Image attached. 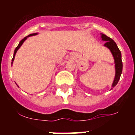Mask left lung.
I'll use <instances>...</instances> for the list:
<instances>
[{"mask_svg": "<svg viewBox=\"0 0 135 135\" xmlns=\"http://www.w3.org/2000/svg\"><path fill=\"white\" fill-rule=\"evenodd\" d=\"M100 35H101L102 40L107 41L104 44V46L109 49L110 51H111L112 54L113 55V57H114V62H115V75L112 87L114 88L117 85V84H118L122 73L123 64H122V54H121L120 50H119L115 42L112 39L110 38V37H108L107 35H104L103 33H101Z\"/></svg>", "mask_w": 135, "mask_h": 135, "instance_id": "1", "label": "left lung"}]
</instances>
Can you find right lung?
Returning a JSON list of instances; mask_svg holds the SVG:
<instances>
[{
    "instance_id": "1",
    "label": "right lung",
    "mask_w": 135,
    "mask_h": 135,
    "mask_svg": "<svg viewBox=\"0 0 135 135\" xmlns=\"http://www.w3.org/2000/svg\"><path fill=\"white\" fill-rule=\"evenodd\" d=\"M37 34H38V33H33V34H31V35H28V36H26V37L24 38L23 39V40H21V41H20V43H19L18 46H17V47H16V49H15L14 53H13V58H12V63H13V60H14V58H15V55H16V52H17V50H19V48H20V47H21V45L23 44V42H25V40H26V39H27V38H28V37H29V36H35V35H37ZM17 86H18V85H17Z\"/></svg>"
}]
</instances>
